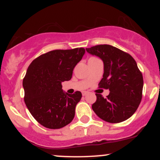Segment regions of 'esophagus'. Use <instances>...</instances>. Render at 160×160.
I'll return each mask as SVG.
<instances>
[{
    "label": "esophagus",
    "mask_w": 160,
    "mask_h": 160,
    "mask_svg": "<svg viewBox=\"0 0 160 160\" xmlns=\"http://www.w3.org/2000/svg\"><path fill=\"white\" fill-rule=\"evenodd\" d=\"M86 94H88V92L87 91H84V92H82V95H83V96H85V95H86Z\"/></svg>",
    "instance_id": "esophagus-1"
}]
</instances>
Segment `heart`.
Wrapping results in <instances>:
<instances>
[{"mask_svg": "<svg viewBox=\"0 0 160 160\" xmlns=\"http://www.w3.org/2000/svg\"><path fill=\"white\" fill-rule=\"evenodd\" d=\"M92 58H94V57H92V58H89V59H92Z\"/></svg>", "mask_w": 160, "mask_h": 160, "instance_id": "1", "label": "heart"}]
</instances>
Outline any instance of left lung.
<instances>
[{"instance_id":"obj_1","label":"left lung","mask_w":160,"mask_h":160,"mask_svg":"<svg viewBox=\"0 0 160 160\" xmlns=\"http://www.w3.org/2000/svg\"><path fill=\"white\" fill-rule=\"evenodd\" d=\"M86 50L103 61V78L98 86L110 91L106 98L96 93L92 108L106 122H123L134 114L142 98L144 81L136 62L128 53L111 45H97Z\"/></svg>"}]
</instances>
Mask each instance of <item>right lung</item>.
I'll return each mask as SVG.
<instances>
[{"label":"right lung","mask_w":160,"mask_h":160,"mask_svg":"<svg viewBox=\"0 0 160 160\" xmlns=\"http://www.w3.org/2000/svg\"><path fill=\"white\" fill-rule=\"evenodd\" d=\"M84 54V48L56 49L38 57L28 68L22 82L24 100L31 114L44 127L61 128L74 119L82 94L65 92L62 82L71 80Z\"/></svg>","instance_id":"1"}]
</instances>
